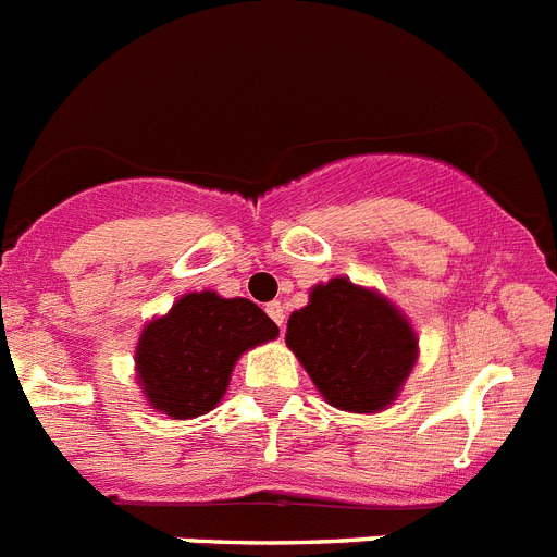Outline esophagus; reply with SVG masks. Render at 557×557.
<instances>
[{
	"mask_svg": "<svg viewBox=\"0 0 557 557\" xmlns=\"http://www.w3.org/2000/svg\"><path fill=\"white\" fill-rule=\"evenodd\" d=\"M268 315L273 318L275 324L284 326V318H287V310H284V304H282V301H270V304H268Z\"/></svg>",
	"mask_w": 557,
	"mask_h": 557,
	"instance_id": "esophagus-1",
	"label": "esophagus"
}]
</instances>
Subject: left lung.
<instances>
[{
    "mask_svg": "<svg viewBox=\"0 0 557 557\" xmlns=\"http://www.w3.org/2000/svg\"><path fill=\"white\" fill-rule=\"evenodd\" d=\"M284 341L321 397L349 414L386 411L420 358L406 312L346 275L310 289L307 307L289 315Z\"/></svg>",
    "mask_w": 557,
    "mask_h": 557,
    "instance_id": "1",
    "label": "left lung"
}]
</instances>
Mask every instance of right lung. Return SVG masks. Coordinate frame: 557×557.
Segmentation results:
<instances>
[{
  "mask_svg": "<svg viewBox=\"0 0 557 557\" xmlns=\"http://www.w3.org/2000/svg\"><path fill=\"white\" fill-rule=\"evenodd\" d=\"M275 335L278 326L247 298L213 289L185 293L143 326L135 346L137 386L160 414L194 420L220 406L236 360Z\"/></svg>",
  "mask_w": 557,
  "mask_h": 557,
  "instance_id": "obj_1",
  "label": "right lung"
}]
</instances>
